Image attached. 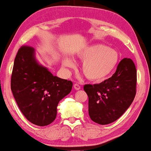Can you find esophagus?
Segmentation results:
<instances>
[{"instance_id":"34e87169","label":"esophagus","mask_w":151,"mask_h":151,"mask_svg":"<svg viewBox=\"0 0 151 151\" xmlns=\"http://www.w3.org/2000/svg\"><path fill=\"white\" fill-rule=\"evenodd\" d=\"M73 87L76 90H79V89H80V88H81V86H80L78 84H74Z\"/></svg>"}]
</instances>
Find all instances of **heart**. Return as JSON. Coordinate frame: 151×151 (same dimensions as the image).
Returning a JSON list of instances; mask_svg holds the SVG:
<instances>
[{
    "label": "heart",
    "mask_w": 151,
    "mask_h": 151,
    "mask_svg": "<svg viewBox=\"0 0 151 151\" xmlns=\"http://www.w3.org/2000/svg\"><path fill=\"white\" fill-rule=\"evenodd\" d=\"M78 58L84 61L82 71L88 80L102 81L110 75L118 62V54L113 49L103 45H93L88 47L78 54ZM63 66L73 68L71 60L65 59Z\"/></svg>",
    "instance_id": "b5f03b06"
}]
</instances>
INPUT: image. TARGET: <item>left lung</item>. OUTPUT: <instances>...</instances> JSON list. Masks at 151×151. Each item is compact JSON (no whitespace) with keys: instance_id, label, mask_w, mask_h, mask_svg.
Segmentation results:
<instances>
[{"instance_id":"left-lung-1","label":"left lung","mask_w":151,"mask_h":151,"mask_svg":"<svg viewBox=\"0 0 151 151\" xmlns=\"http://www.w3.org/2000/svg\"><path fill=\"white\" fill-rule=\"evenodd\" d=\"M137 71L131 58L119 62L115 73L100 84H85L88 114L94 122L105 125L119 118L135 98Z\"/></svg>"}]
</instances>
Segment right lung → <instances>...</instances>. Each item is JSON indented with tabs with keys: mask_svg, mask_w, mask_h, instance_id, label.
I'll list each match as a JSON object with an SVG mask.
<instances>
[{
	"mask_svg": "<svg viewBox=\"0 0 151 151\" xmlns=\"http://www.w3.org/2000/svg\"><path fill=\"white\" fill-rule=\"evenodd\" d=\"M34 49L22 45L14 60L11 89L27 119L44 127L54 121L60 101L71 92L73 82L54 76L37 63Z\"/></svg>",
	"mask_w": 151,
	"mask_h": 151,
	"instance_id": "obj_1",
	"label": "right lung"
}]
</instances>
